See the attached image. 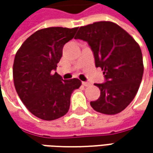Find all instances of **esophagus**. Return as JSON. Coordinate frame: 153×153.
<instances>
[{
  "label": "esophagus",
  "instance_id": "obj_1",
  "mask_svg": "<svg viewBox=\"0 0 153 153\" xmlns=\"http://www.w3.org/2000/svg\"><path fill=\"white\" fill-rule=\"evenodd\" d=\"M82 85L85 86V87H88V86L91 85V83H90V82H82Z\"/></svg>",
  "mask_w": 153,
  "mask_h": 153
}]
</instances>
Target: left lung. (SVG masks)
Here are the masks:
<instances>
[{"label": "left lung", "mask_w": 153, "mask_h": 153, "mask_svg": "<svg viewBox=\"0 0 153 153\" xmlns=\"http://www.w3.org/2000/svg\"><path fill=\"white\" fill-rule=\"evenodd\" d=\"M75 39L88 42L95 66L101 68L105 77V82L95 83L100 96L90 102L93 109L106 115L121 112L135 97L142 80L144 65L139 44L111 21L81 26Z\"/></svg>", "instance_id": "left-lung-1"}]
</instances>
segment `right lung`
Returning <instances> with one entry per match:
<instances>
[{"mask_svg":"<svg viewBox=\"0 0 153 153\" xmlns=\"http://www.w3.org/2000/svg\"><path fill=\"white\" fill-rule=\"evenodd\" d=\"M77 29L39 30L16 53L13 75L17 94L26 108L42 120H55L66 114L72 92L82 84L77 78L63 80L54 72L64 45L73 38Z\"/></svg>","mask_w":153,"mask_h":153,"instance_id":"1","label":"right lung"}]
</instances>
